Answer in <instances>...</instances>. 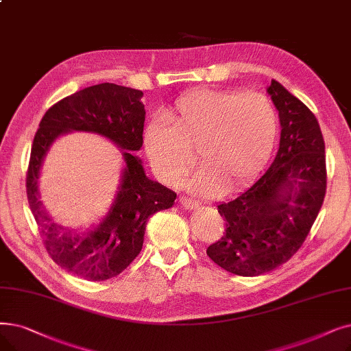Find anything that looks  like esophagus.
<instances>
[{"instance_id":"esophagus-1","label":"esophagus","mask_w":351,"mask_h":351,"mask_svg":"<svg viewBox=\"0 0 351 351\" xmlns=\"http://www.w3.org/2000/svg\"><path fill=\"white\" fill-rule=\"evenodd\" d=\"M179 204H180V206H184L185 209H197V208H199V204L189 199V197H185V196L180 197Z\"/></svg>"}]
</instances>
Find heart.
<instances>
[{
	"mask_svg": "<svg viewBox=\"0 0 351 351\" xmlns=\"http://www.w3.org/2000/svg\"><path fill=\"white\" fill-rule=\"evenodd\" d=\"M165 119L152 120L143 145L155 173L173 184L193 163L201 169L191 189L204 196L232 193L252 180L267 163L277 138V114L260 91L199 88L180 96Z\"/></svg>",
	"mask_w": 351,
	"mask_h": 351,
	"instance_id": "1",
	"label": "heart"
}]
</instances>
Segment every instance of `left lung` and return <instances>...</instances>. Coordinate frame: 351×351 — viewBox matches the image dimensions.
<instances>
[{"instance_id":"1","label":"left lung","mask_w":351,"mask_h":351,"mask_svg":"<svg viewBox=\"0 0 351 351\" xmlns=\"http://www.w3.org/2000/svg\"><path fill=\"white\" fill-rule=\"evenodd\" d=\"M267 91L281 123L277 156L251 188L218 205L225 232L206 250L241 277L261 276L301 248L327 189L326 146L314 113L276 80Z\"/></svg>"}]
</instances>
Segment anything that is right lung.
Here are the masks:
<instances>
[{"instance_id": "right-lung-1", "label": "right lung", "mask_w": 351, "mask_h": 351, "mask_svg": "<svg viewBox=\"0 0 351 351\" xmlns=\"http://www.w3.org/2000/svg\"><path fill=\"white\" fill-rule=\"evenodd\" d=\"M142 97L141 90L113 83L86 87L53 104L34 136L25 180L28 204L51 260L75 277L104 281L119 276L139 255L149 217L171 208L176 199L173 191L145 175L142 160L133 155L143 145ZM71 130L101 134L125 150L127 166L115 204L101 225L83 236L51 221L36 185L49 145Z\"/></svg>"}]
</instances>
